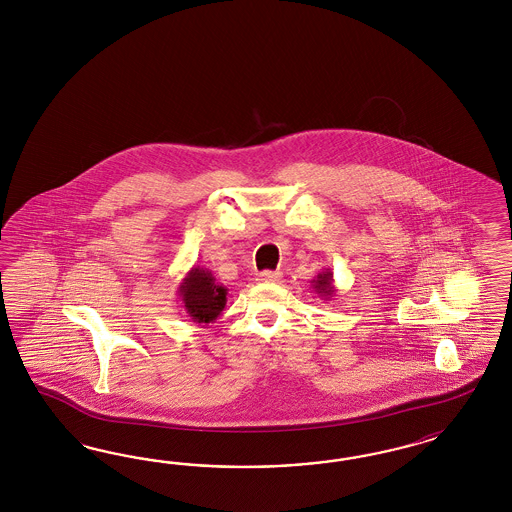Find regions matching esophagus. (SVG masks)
Here are the masks:
<instances>
[{"instance_id":"1","label":"esophagus","mask_w":512,"mask_h":512,"mask_svg":"<svg viewBox=\"0 0 512 512\" xmlns=\"http://www.w3.org/2000/svg\"><path fill=\"white\" fill-rule=\"evenodd\" d=\"M259 281L261 283H274V281H279L281 279V272L279 270H264L259 274Z\"/></svg>"}]
</instances>
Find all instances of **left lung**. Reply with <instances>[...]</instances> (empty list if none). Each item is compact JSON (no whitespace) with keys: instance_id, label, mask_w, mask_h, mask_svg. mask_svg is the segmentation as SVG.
Returning a JSON list of instances; mask_svg holds the SVG:
<instances>
[{"instance_id":"8db88e82","label":"left lung","mask_w":512,"mask_h":512,"mask_svg":"<svg viewBox=\"0 0 512 512\" xmlns=\"http://www.w3.org/2000/svg\"><path fill=\"white\" fill-rule=\"evenodd\" d=\"M311 285L315 289V293L323 300H332L336 296V287H334V274L330 268H325L323 272H319L315 278L311 279Z\"/></svg>"}]
</instances>
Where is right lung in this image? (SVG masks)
<instances>
[{
    "instance_id": "obj_1",
    "label": "right lung",
    "mask_w": 512,
    "mask_h": 512,
    "mask_svg": "<svg viewBox=\"0 0 512 512\" xmlns=\"http://www.w3.org/2000/svg\"><path fill=\"white\" fill-rule=\"evenodd\" d=\"M227 287L217 283L208 268L193 266L178 285L176 295L182 300L187 317L197 325L216 323L227 304Z\"/></svg>"
}]
</instances>
